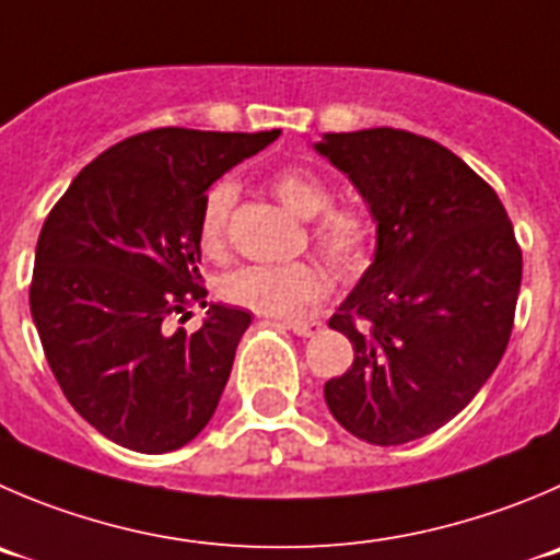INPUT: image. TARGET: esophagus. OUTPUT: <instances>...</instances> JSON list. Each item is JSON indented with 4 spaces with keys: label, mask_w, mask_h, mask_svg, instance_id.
Wrapping results in <instances>:
<instances>
[{
    "label": "esophagus",
    "mask_w": 560,
    "mask_h": 560,
    "mask_svg": "<svg viewBox=\"0 0 560 560\" xmlns=\"http://www.w3.org/2000/svg\"><path fill=\"white\" fill-rule=\"evenodd\" d=\"M283 324L300 338H313L316 332H322V322H313V318H289Z\"/></svg>",
    "instance_id": "1"
}]
</instances>
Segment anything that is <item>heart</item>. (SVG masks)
<instances>
[{"mask_svg": "<svg viewBox=\"0 0 560 560\" xmlns=\"http://www.w3.org/2000/svg\"><path fill=\"white\" fill-rule=\"evenodd\" d=\"M271 191L291 214L316 220L313 242L324 258L343 275H351L369 260L374 244V220L360 206H329L332 189L307 167H280L271 175ZM236 203V186L217 180L203 197L197 244L206 255L225 249L228 217ZM327 289V277L311 260L291 264H247L228 271L220 283V294L233 305L249 307L266 316H289L307 302L318 300Z\"/></svg>", "mask_w": 560, "mask_h": 560, "instance_id": "obj_1", "label": "heart"}]
</instances>
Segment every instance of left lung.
I'll return each mask as SVG.
<instances>
[{
  "label": "left lung",
  "mask_w": 560,
  "mask_h": 560,
  "mask_svg": "<svg viewBox=\"0 0 560 560\" xmlns=\"http://www.w3.org/2000/svg\"><path fill=\"white\" fill-rule=\"evenodd\" d=\"M376 225L371 266L329 318L354 349L324 385L332 418L404 445L462 412L509 346L523 253L492 186L440 142L401 129L324 135Z\"/></svg>",
  "instance_id": "8db88e82"
}]
</instances>
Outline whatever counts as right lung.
<instances>
[{
  "label": "right lung",
  "mask_w": 560,
  "mask_h": 560,
  "mask_svg": "<svg viewBox=\"0 0 560 560\" xmlns=\"http://www.w3.org/2000/svg\"><path fill=\"white\" fill-rule=\"evenodd\" d=\"M280 137L153 129L88 164L37 238L30 311L71 407L112 443L167 454L214 415L253 316L206 302L197 222L217 178ZM200 301L197 334L166 316Z\"/></svg>",
  "instance_id": "add662e5"
}]
</instances>
